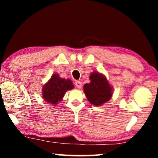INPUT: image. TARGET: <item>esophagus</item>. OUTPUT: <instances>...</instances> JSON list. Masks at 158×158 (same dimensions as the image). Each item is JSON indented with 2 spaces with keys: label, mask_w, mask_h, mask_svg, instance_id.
I'll return each instance as SVG.
<instances>
[{
  "label": "esophagus",
  "mask_w": 158,
  "mask_h": 158,
  "mask_svg": "<svg viewBox=\"0 0 158 158\" xmlns=\"http://www.w3.org/2000/svg\"><path fill=\"white\" fill-rule=\"evenodd\" d=\"M75 85L77 88H81V87H82V83L81 81H75Z\"/></svg>",
  "instance_id": "obj_1"
}]
</instances>
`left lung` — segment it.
I'll return each mask as SVG.
<instances>
[{
	"mask_svg": "<svg viewBox=\"0 0 158 158\" xmlns=\"http://www.w3.org/2000/svg\"><path fill=\"white\" fill-rule=\"evenodd\" d=\"M90 83L84 85V93L91 104L101 106L111 98L112 90L109 82L103 75L93 73L90 75Z\"/></svg>",
	"mask_w": 158,
	"mask_h": 158,
	"instance_id": "8db88e82",
	"label": "left lung"
}]
</instances>
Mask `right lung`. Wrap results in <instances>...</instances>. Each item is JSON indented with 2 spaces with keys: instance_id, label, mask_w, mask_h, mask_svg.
I'll return each instance as SVG.
<instances>
[{
  "instance_id": "add662e5",
  "label": "right lung",
  "mask_w": 158,
  "mask_h": 158,
  "mask_svg": "<svg viewBox=\"0 0 158 158\" xmlns=\"http://www.w3.org/2000/svg\"><path fill=\"white\" fill-rule=\"evenodd\" d=\"M74 88L73 82L69 79L60 78L57 74H55L43 86V98L52 104H57L68 90Z\"/></svg>"
}]
</instances>
